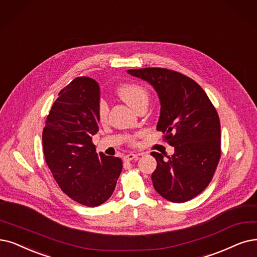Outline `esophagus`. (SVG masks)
Returning <instances> with one entry per match:
<instances>
[{
    "instance_id": "esophagus-1",
    "label": "esophagus",
    "mask_w": 257,
    "mask_h": 257,
    "mask_svg": "<svg viewBox=\"0 0 257 257\" xmlns=\"http://www.w3.org/2000/svg\"><path fill=\"white\" fill-rule=\"evenodd\" d=\"M137 158H138V155H137V154H134V153H128L127 155H125L124 157H123L124 161H132V160H135Z\"/></svg>"
}]
</instances>
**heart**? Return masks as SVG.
<instances>
[{
	"mask_svg": "<svg viewBox=\"0 0 257 257\" xmlns=\"http://www.w3.org/2000/svg\"><path fill=\"white\" fill-rule=\"evenodd\" d=\"M119 96L133 109H136L140 104L148 103V91L138 84H124L119 89ZM108 105L104 100H101L98 107V117L101 122L107 119Z\"/></svg>",
	"mask_w": 257,
	"mask_h": 257,
	"instance_id": "heart-1",
	"label": "heart"
}]
</instances>
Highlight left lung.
<instances>
[{
  "label": "left lung",
  "instance_id": "left-lung-1",
  "mask_svg": "<svg viewBox=\"0 0 257 257\" xmlns=\"http://www.w3.org/2000/svg\"><path fill=\"white\" fill-rule=\"evenodd\" d=\"M126 71L156 90L160 101L157 131L175 149L172 156L165 155L167 159L151 153L157 161L152 174L154 189L169 201H188L208 187L220 158L217 111L196 82L177 71L157 67Z\"/></svg>",
  "mask_w": 257,
  "mask_h": 257
}]
</instances>
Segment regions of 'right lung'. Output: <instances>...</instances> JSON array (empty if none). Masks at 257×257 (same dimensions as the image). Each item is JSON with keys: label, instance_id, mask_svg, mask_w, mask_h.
<instances>
[{"label": "right lung", "instance_id": "1", "mask_svg": "<svg viewBox=\"0 0 257 257\" xmlns=\"http://www.w3.org/2000/svg\"><path fill=\"white\" fill-rule=\"evenodd\" d=\"M100 86L78 77L59 93L43 130V151L51 174L68 197L86 207L104 203L122 170L118 157L96 153Z\"/></svg>", "mask_w": 257, "mask_h": 257}]
</instances>
